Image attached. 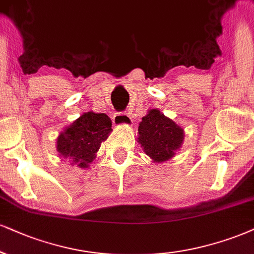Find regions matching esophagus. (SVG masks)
Segmentation results:
<instances>
[{"label": "esophagus", "instance_id": "1", "mask_svg": "<svg viewBox=\"0 0 254 254\" xmlns=\"http://www.w3.org/2000/svg\"><path fill=\"white\" fill-rule=\"evenodd\" d=\"M113 124L115 126H132L133 120L128 113H117L113 117Z\"/></svg>", "mask_w": 254, "mask_h": 254}]
</instances>
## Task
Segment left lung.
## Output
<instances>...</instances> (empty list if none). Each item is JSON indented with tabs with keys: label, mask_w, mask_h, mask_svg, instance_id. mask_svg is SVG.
I'll return each mask as SVG.
<instances>
[{
	"label": "left lung",
	"mask_w": 254,
	"mask_h": 254,
	"mask_svg": "<svg viewBox=\"0 0 254 254\" xmlns=\"http://www.w3.org/2000/svg\"><path fill=\"white\" fill-rule=\"evenodd\" d=\"M184 128L159 109H149L137 129V142L155 164L174 158L184 143Z\"/></svg>",
	"instance_id": "1"
}]
</instances>
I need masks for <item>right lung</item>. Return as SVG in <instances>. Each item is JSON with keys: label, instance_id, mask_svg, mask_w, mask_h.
Masks as SVG:
<instances>
[{"label": "right lung", "instance_id": "right-lung-1", "mask_svg": "<svg viewBox=\"0 0 254 254\" xmlns=\"http://www.w3.org/2000/svg\"><path fill=\"white\" fill-rule=\"evenodd\" d=\"M112 130V120L105 113H83L59 134L56 151L62 160L84 170L96 158L101 142Z\"/></svg>", "mask_w": 254, "mask_h": 254}]
</instances>
